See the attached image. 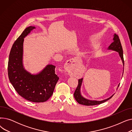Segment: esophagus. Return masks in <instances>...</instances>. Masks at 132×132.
<instances>
[{"label":"esophagus","mask_w":132,"mask_h":132,"mask_svg":"<svg viewBox=\"0 0 132 132\" xmlns=\"http://www.w3.org/2000/svg\"><path fill=\"white\" fill-rule=\"evenodd\" d=\"M79 66V61L75 58L71 59L68 60L65 67V70L68 73V74L70 76L72 75L76 70H77Z\"/></svg>","instance_id":"esophagus-1"}]
</instances>
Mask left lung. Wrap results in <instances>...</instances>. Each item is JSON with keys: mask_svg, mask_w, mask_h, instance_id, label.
I'll return each instance as SVG.
<instances>
[{"mask_svg": "<svg viewBox=\"0 0 132 132\" xmlns=\"http://www.w3.org/2000/svg\"><path fill=\"white\" fill-rule=\"evenodd\" d=\"M113 42L110 45V46L108 47V50H112V51H114L118 52L119 57H120V58L122 60V64L123 66V68H124V60H123V57L122 48V46H121V44L120 43L119 38L118 36L117 35H116V34H114L113 35ZM123 73H122V75H123ZM82 81H83V78L79 80L78 86L74 93V98H75V100L77 101L78 103L80 104L87 105V106L95 105L100 104L104 103L105 102L107 101L111 98H112V97L114 95V94H113L109 98L101 101H95V100H90L87 99V98H85L84 97H83L81 93V87L82 86ZM119 85H120V84L118 85V87L119 86ZM118 87H117V89H118Z\"/></svg>", "mask_w": 132, "mask_h": 132, "instance_id": "1", "label": "left lung"}]
</instances>
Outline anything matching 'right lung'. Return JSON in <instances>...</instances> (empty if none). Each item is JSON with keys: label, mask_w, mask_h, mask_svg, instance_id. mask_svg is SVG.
<instances>
[{"label": "right lung", "mask_w": 132, "mask_h": 132, "mask_svg": "<svg viewBox=\"0 0 132 132\" xmlns=\"http://www.w3.org/2000/svg\"><path fill=\"white\" fill-rule=\"evenodd\" d=\"M35 28L34 26L26 28L14 43L9 55L8 75L19 95L29 101L40 103L46 101L52 95L59 78L55 74V66L51 64L36 74L25 70L23 64L24 38Z\"/></svg>", "instance_id": "obj_1"}]
</instances>
